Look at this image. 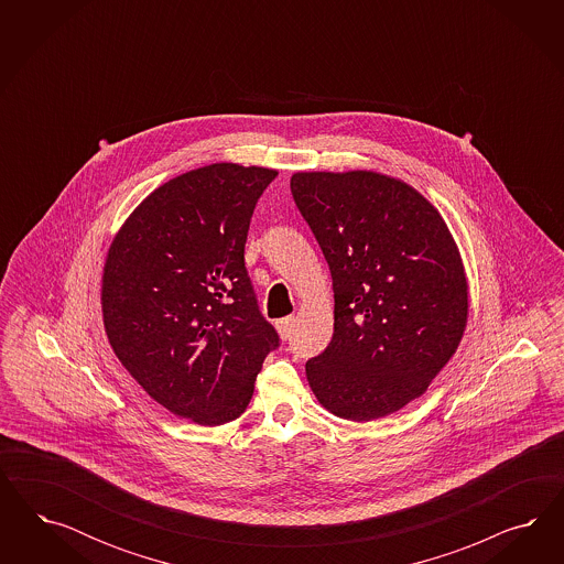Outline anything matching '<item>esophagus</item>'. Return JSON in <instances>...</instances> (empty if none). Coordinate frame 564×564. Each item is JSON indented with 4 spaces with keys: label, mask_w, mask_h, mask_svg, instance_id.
Listing matches in <instances>:
<instances>
[{
    "label": "esophagus",
    "mask_w": 564,
    "mask_h": 564,
    "mask_svg": "<svg viewBox=\"0 0 564 564\" xmlns=\"http://www.w3.org/2000/svg\"><path fill=\"white\" fill-rule=\"evenodd\" d=\"M293 326H295V318H281V321H276V330H279V335H281V339H290L291 333H293Z\"/></svg>",
    "instance_id": "esophagus-1"
}]
</instances>
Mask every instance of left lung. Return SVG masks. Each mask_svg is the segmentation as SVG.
I'll return each mask as SVG.
<instances>
[{"label":"left lung","instance_id":"obj_1","mask_svg":"<svg viewBox=\"0 0 564 564\" xmlns=\"http://www.w3.org/2000/svg\"><path fill=\"white\" fill-rule=\"evenodd\" d=\"M291 196L325 254L335 333L307 382L345 420L384 417L420 397L467 323L462 258L438 210L370 171L295 173Z\"/></svg>","mask_w":564,"mask_h":564}]
</instances>
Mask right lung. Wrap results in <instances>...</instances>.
<instances>
[{"label": "right lung", "instance_id": "add662e5", "mask_svg": "<svg viewBox=\"0 0 564 564\" xmlns=\"http://www.w3.org/2000/svg\"><path fill=\"white\" fill-rule=\"evenodd\" d=\"M274 177L236 163L173 177L132 213L105 262L102 321L116 356L154 401L203 426L243 413L281 345L243 260Z\"/></svg>", "mask_w": 564, "mask_h": 564}]
</instances>
